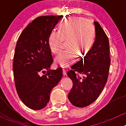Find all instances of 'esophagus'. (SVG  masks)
Returning <instances> with one entry per match:
<instances>
[{"label": "esophagus", "instance_id": "1", "mask_svg": "<svg viewBox=\"0 0 126 126\" xmlns=\"http://www.w3.org/2000/svg\"><path fill=\"white\" fill-rule=\"evenodd\" d=\"M63 75H64V76L66 75V69H64V68L63 69Z\"/></svg>", "mask_w": 126, "mask_h": 126}]
</instances>
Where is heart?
Returning <instances> with one entry per match:
<instances>
[{
    "instance_id": "1",
    "label": "heart",
    "mask_w": 126,
    "mask_h": 126,
    "mask_svg": "<svg viewBox=\"0 0 126 126\" xmlns=\"http://www.w3.org/2000/svg\"><path fill=\"white\" fill-rule=\"evenodd\" d=\"M96 30L92 24L83 17H73L64 20L59 30H53L49 37L51 51L57 54L61 50L63 40H68V48L60 52L56 62L62 66H66L76 61L77 53L85 54L93 47L96 40Z\"/></svg>"
}]
</instances>
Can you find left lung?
Instances as JSON below:
<instances>
[{
	"mask_svg": "<svg viewBox=\"0 0 126 126\" xmlns=\"http://www.w3.org/2000/svg\"><path fill=\"white\" fill-rule=\"evenodd\" d=\"M94 24L96 36L93 46L67 72L73 83L68 97L77 107H84L96 101L109 76L111 61L109 38L99 22Z\"/></svg>",
	"mask_w": 126,
	"mask_h": 126,
	"instance_id": "8db88e82",
	"label": "left lung"
}]
</instances>
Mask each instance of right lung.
<instances>
[{
  "label": "right lung",
  "instance_id": "add662e5",
  "mask_svg": "<svg viewBox=\"0 0 126 126\" xmlns=\"http://www.w3.org/2000/svg\"><path fill=\"white\" fill-rule=\"evenodd\" d=\"M62 17H36L24 29L16 43L13 62L15 87L22 102L33 110L46 106L51 90L63 76L62 68L49 69L54 60L49 45L50 32Z\"/></svg>",
  "mask_w": 126,
  "mask_h": 126
}]
</instances>
